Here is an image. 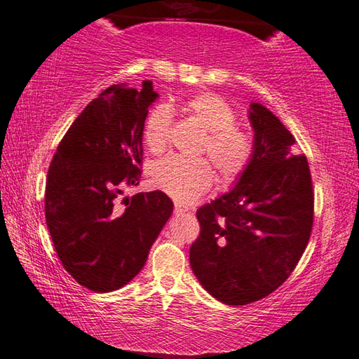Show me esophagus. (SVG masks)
<instances>
[{
    "instance_id": "esophagus-1",
    "label": "esophagus",
    "mask_w": 359,
    "mask_h": 359,
    "mask_svg": "<svg viewBox=\"0 0 359 359\" xmlns=\"http://www.w3.org/2000/svg\"><path fill=\"white\" fill-rule=\"evenodd\" d=\"M174 211L177 212V215H184V212H188L189 210H188V207H185V205H182V203H175Z\"/></svg>"
}]
</instances>
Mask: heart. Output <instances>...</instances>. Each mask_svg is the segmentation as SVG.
Segmentation results:
<instances>
[{
	"instance_id": "obj_1",
	"label": "heart",
	"mask_w": 359,
	"mask_h": 359,
	"mask_svg": "<svg viewBox=\"0 0 359 359\" xmlns=\"http://www.w3.org/2000/svg\"><path fill=\"white\" fill-rule=\"evenodd\" d=\"M187 116L194 120L207 135L199 154L208 156L215 165L220 184L228 185L247 171L256 154V137L238 123V114L222 97L203 93L189 97L182 104ZM172 129L171 111L157 104L148 114L143 140L152 152H162L170 143ZM215 172L207 158L168 156L152 168V182L157 188L179 202H193L212 185Z\"/></svg>"
}]
</instances>
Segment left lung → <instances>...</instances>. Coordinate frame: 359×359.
Returning a JSON list of instances; mask_svg holds the SVG:
<instances>
[{
  "instance_id": "1",
  "label": "left lung",
  "mask_w": 359,
  "mask_h": 359,
  "mask_svg": "<svg viewBox=\"0 0 359 359\" xmlns=\"http://www.w3.org/2000/svg\"><path fill=\"white\" fill-rule=\"evenodd\" d=\"M256 154L230 193L196 211L201 234L189 264L203 288L228 306L269 296L292 274L313 226L307 157L294 137L259 103L250 104Z\"/></svg>"
}]
</instances>
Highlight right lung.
Returning <instances> with one entry per match:
<instances>
[{
	"mask_svg": "<svg viewBox=\"0 0 359 359\" xmlns=\"http://www.w3.org/2000/svg\"><path fill=\"white\" fill-rule=\"evenodd\" d=\"M157 97L149 80L142 89H104L74 120L49 166L44 215L53 247L65 270L97 293L139 274L172 212L162 191L117 203L123 187L139 185L144 120Z\"/></svg>",
	"mask_w": 359,
	"mask_h": 359,
	"instance_id": "1",
	"label": "right lung"
}]
</instances>
